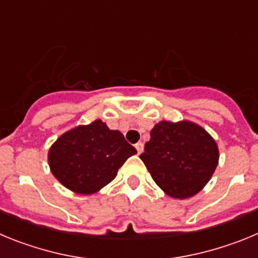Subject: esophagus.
<instances>
[{
    "instance_id": "34e87169",
    "label": "esophagus",
    "mask_w": 258,
    "mask_h": 258,
    "mask_svg": "<svg viewBox=\"0 0 258 258\" xmlns=\"http://www.w3.org/2000/svg\"><path fill=\"white\" fill-rule=\"evenodd\" d=\"M136 149H137V152H138V154H142L143 149H145V146H143L142 142H138V143H136Z\"/></svg>"
}]
</instances>
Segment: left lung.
I'll return each mask as SVG.
<instances>
[{
  "label": "left lung",
  "mask_w": 258,
  "mask_h": 258,
  "mask_svg": "<svg viewBox=\"0 0 258 258\" xmlns=\"http://www.w3.org/2000/svg\"><path fill=\"white\" fill-rule=\"evenodd\" d=\"M141 160L155 183L173 199H188L206 187L218 165L213 137L190 120L159 121Z\"/></svg>",
  "instance_id": "8db88e82"
}]
</instances>
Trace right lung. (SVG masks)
Returning <instances> with one entry per match:
<instances>
[{"label": "right lung", "mask_w": 258, "mask_h": 258, "mask_svg": "<svg viewBox=\"0 0 258 258\" xmlns=\"http://www.w3.org/2000/svg\"><path fill=\"white\" fill-rule=\"evenodd\" d=\"M137 154L121 132L111 131L97 118L64 132L47 152L52 175L66 188L93 195L108 184L127 157Z\"/></svg>", "instance_id": "right-lung-1"}]
</instances>
